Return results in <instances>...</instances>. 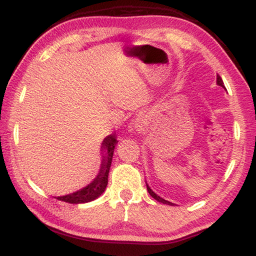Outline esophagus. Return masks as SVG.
<instances>
[{"label":"esophagus","instance_id":"esophagus-1","mask_svg":"<svg viewBox=\"0 0 256 256\" xmlns=\"http://www.w3.org/2000/svg\"><path fill=\"white\" fill-rule=\"evenodd\" d=\"M134 126H135V129L140 134H144L148 132V116L142 113V114H138L137 118L134 120Z\"/></svg>","mask_w":256,"mask_h":256}]
</instances>
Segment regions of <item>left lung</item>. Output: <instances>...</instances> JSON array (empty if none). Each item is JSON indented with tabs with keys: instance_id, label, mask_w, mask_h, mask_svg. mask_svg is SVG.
<instances>
[{
	"instance_id": "1",
	"label": "left lung",
	"mask_w": 256,
	"mask_h": 256,
	"mask_svg": "<svg viewBox=\"0 0 256 256\" xmlns=\"http://www.w3.org/2000/svg\"><path fill=\"white\" fill-rule=\"evenodd\" d=\"M216 84H218V85H219V86L224 87V82H222V79H221V77L219 76V74H218V76H216ZM146 187H148V192H150V195L152 196V198H153L154 200H156L158 202L163 203V204H166V205H171V206H174V205H176L174 203H171V202H169V200L162 198H160V196H158V194H156V192H154L152 190H150V187L148 186V182H146Z\"/></svg>"
}]
</instances>
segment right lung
Returning a JSON list of instances; mask_svg holds the SVG:
<instances>
[{"label": "right lung", "mask_w": 256, "mask_h": 256, "mask_svg": "<svg viewBox=\"0 0 256 256\" xmlns=\"http://www.w3.org/2000/svg\"><path fill=\"white\" fill-rule=\"evenodd\" d=\"M116 143H118V140H116V136L114 132L104 138V140L102 142V146H100V150H102V153H100L102 154L100 156H102L100 168L98 176L93 179V182L77 192H74L71 194L64 196H56L54 198L70 204H82L92 202V200L100 198L108 186V171H110L113 152H114Z\"/></svg>", "instance_id": "1"}]
</instances>
